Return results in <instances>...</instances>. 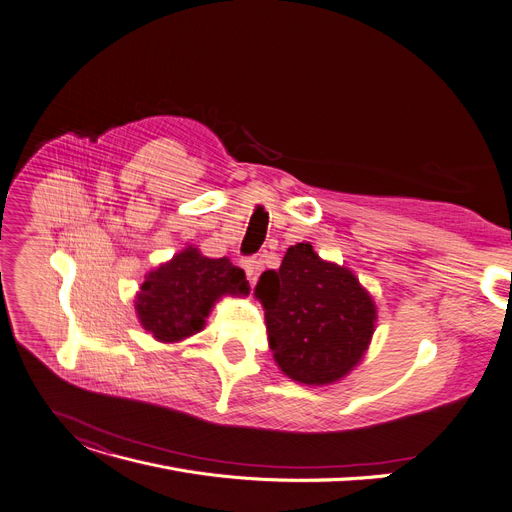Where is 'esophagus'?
Returning <instances> with one entry per match:
<instances>
[{
    "mask_svg": "<svg viewBox=\"0 0 512 512\" xmlns=\"http://www.w3.org/2000/svg\"><path fill=\"white\" fill-rule=\"evenodd\" d=\"M242 268H244V272H247V278L253 280L257 276V272L263 268V263L257 257H247V259H242Z\"/></svg>",
    "mask_w": 512,
    "mask_h": 512,
    "instance_id": "34e87169",
    "label": "esophagus"
}]
</instances>
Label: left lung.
<instances>
[{
    "label": "left lung",
    "instance_id": "1",
    "mask_svg": "<svg viewBox=\"0 0 512 512\" xmlns=\"http://www.w3.org/2000/svg\"><path fill=\"white\" fill-rule=\"evenodd\" d=\"M268 341L280 370L303 385L335 383L366 353L376 307L347 268L318 257L309 242L286 251L280 270L259 276Z\"/></svg>",
    "mask_w": 512,
    "mask_h": 512
}]
</instances>
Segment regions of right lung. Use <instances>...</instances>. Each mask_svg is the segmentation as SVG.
Instances as JSON below:
<instances>
[{
	"label": "right lung",
	"instance_id": "1",
	"mask_svg": "<svg viewBox=\"0 0 512 512\" xmlns=\"http://www.w3.org/2000/svg\"><path fill=\"white\" fill-rule=\"evenodd\" d=\"M247 293V276L230 259H209L188 247L146 276L136 311L154 339L177 343L203 330L217 299Z\"/></svg>",
	"mask_w": 512,
	"mask_h": 512
}]
</instances>
